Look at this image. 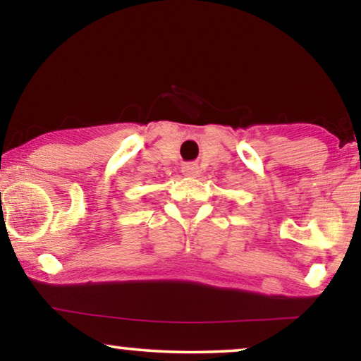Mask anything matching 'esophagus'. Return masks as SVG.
Listing matches in <instances>:
<instances>
[{
    "label": "esophagus",
    "instance_id": "1",
    "mask_svg": "<svg viewBox=\"0 0 361 361\" xmlns=\"http://www.w3.org/2000/svg\"><path fill=\"white\" fill-rule=\"evenodd\" d=\"M182 172H184L185 176L194 177V176L199 174V166H197L195 162H185V164L182 166Z\"/></svg>",
    "mask_w": 361,
    "mask_h": 361
}]
</instances>
